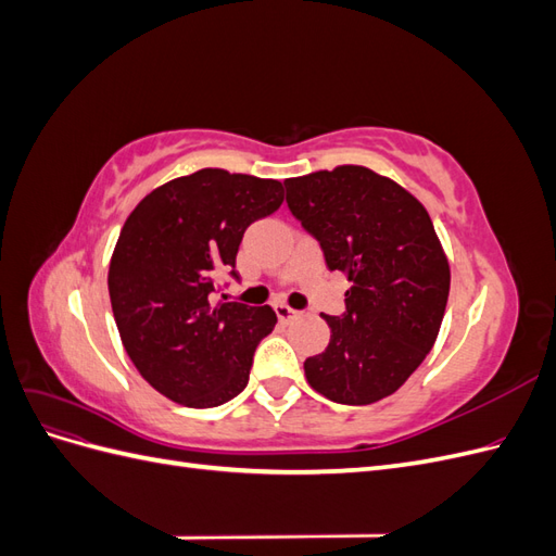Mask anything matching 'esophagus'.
I'll return each mask as SVG.
<instances>
[{
  "label": "esophagus",
  "mask_w": 556,
  "mask_h": 556,
  "mask_svg": "<svg viewBox=\"0 0 556 556\" xmlns=\"http://www.w3.org/2000/svg\"><path fill=\"white\" fill-rule=\"evenodd\" d=\"M274 308H276V315H278V319H280V323H292V319H294V317H299V315H301L299 311L290 308L288 304H276Z\"/></svg>",
  "instance_id": "obj_1"
}]
</instances>
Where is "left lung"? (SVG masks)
<instances>
[{"instance_id":"obj_1","label":"left lung","mask_w":556,"mask_h":556,"mask_svg":"<svg viewBox=\"0 0 556 556\" xmlns=\"http://www.w3.org/2000/svg\"><path fill=\"white\" fill-rule=\"evenodd\" d=\"M288 206L352 288L343 315H323L325 352L304 362L329 401L366 406L394 394L425 362L450 294V264L419 201L366 166L288 178Z\"/></svg>"}]
</instances>
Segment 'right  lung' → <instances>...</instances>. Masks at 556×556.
Returning a JSON list of instances; mask_svg holds the SVG:
<instances>
[{
	"label": "right lung",
	"instance_id": "obj_1",
	"mask_svg": "<svg viewBox=\"0 0 556 556\" xmlns=\"http://www.w3.org/2000/svg\"><path fill=\"white\" fill-rule=\"evenodd\" d=\"M282 204V182L201 169L164 182L127 217L109 266V294L129 359L160 394L215 408L241 394L271 306L215 304V278L237 266L245 229Z\"/></svg>",
	"mask_w": 556,
	"mask_h": 556
}]
</instances>
